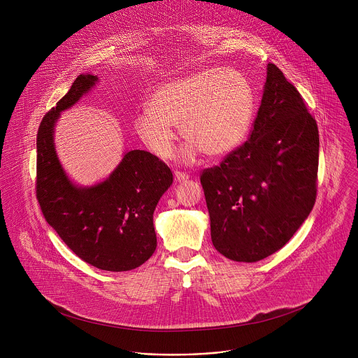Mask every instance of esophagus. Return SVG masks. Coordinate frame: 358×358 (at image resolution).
Here are the masks:
<instances>
[{
  "mask_svg": "<svg viewBox=\"0 0 358 358\" xmlns=\"http://www.w3.org/2000/svg\"><path fill=\"white\" fill-rule=\"evenodd\" d=\"M187 179H189V175H187V173L179 172V171L175 172V180H176V182H185V180H187Z\"/></svg>",
  "mask_w": 358,
  "mask_h": 358,
  "instance_id": "34e87169",
  "label": "esophagus"
}]
</instances>
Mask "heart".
<instances>
[{"instance_id":"obj_1","label":"heart","mask_w":358,"mask_h":358,"mask_svg":"<svg viewBox=\"0 0 358 358\" xmlns=\"http://www.w3.org/2000/svg\"><path fill=\"white\" fill-rule=\"evenodd\" d=\"M255 110L250 80L236 69L212 67L159 85L149 111L136 117L143 143L161 158L173 152L175 134L187 142L185 158L197 152L220 157L233 152L247 136Z\"/></svg>"}]
</instances>
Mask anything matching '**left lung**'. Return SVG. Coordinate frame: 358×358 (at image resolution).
I'll use <instances>...</instances> for the list:
<instances>
[{
    "label": "left lung",
    "instance_id": "1",
    "mask_svg": "<svg viewBox=\"0 0 358 358\" xmlns=\"http://www.w3.org/2000/svg\"><path fill=\"white\" fill-rule=\"evenodd\" d=\"M318 128L298 90L273 63L248 141L200 180L213 247L236 262L281 250L317 196Z\"/></svg>",
    "mask_w": 358,
    "mask_h": 358
}]
</instances>
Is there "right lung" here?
I'll return each mask as SVG.
<instances>
[{
  "label": "right lung",
  "instance_id": "1",
  "mask_svg": "<svg viewBox=\"0 0 358 358\" xmlns=\"http://www.w3.org/2000/svg\"><path fill=\"white\" fill-rule=\"evenodd\" d=\"M96 81V76L80 74L44 115L37 134L36 193L45 220L76 255L101 270L128 271L155 251L154 209L173 178L158 157L131 150L104 182L91 187L70 182L55 152L53 127L60 111Z\"/></svg>",
  "mask_w": 358,
  "mask_h": 358
}]
</instances>
